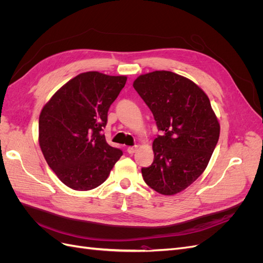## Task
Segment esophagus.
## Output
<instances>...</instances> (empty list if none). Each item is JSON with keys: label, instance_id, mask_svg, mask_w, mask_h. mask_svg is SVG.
Here are the masks:
<instances>
[{"label": "esophagus", "instance_id": "obj_1", "mask_svg": "<svg viewBox=\"0 0 263 263\" xmlns=\"http://www.w3.org/2000/svg\"><path fill=\"white\" fill-rule=\"evenodd\" d=\"M137 149H138V146H133V147H128V148H127V153L130 154V155H133V154L136 153Z\"/></svg>", "mask_w": 263, "mask_h": 263}]
</instances>
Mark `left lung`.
Returning a JSON list of instances; mask_svg holds the SVG:
<instances>
[{
    "label": "left lung",
    "mask_w": 263,
    "mask_h": 263,
    "mask_svg": "<svg viewBox=\"0 0 263 263\" xmlns=\"http://www.w3.org/2000/svg\"><path fill=\"white\" fill-rule=\"evenodd\" d=\"M133 86L161 132L153 142L154 162L141 169L142 178L156 192L174 195L208 166L219 138L217 117L201 87L171 71L141 74Z\"/></svg>",
    "instance_id": "obj_1"
}]
</instances>
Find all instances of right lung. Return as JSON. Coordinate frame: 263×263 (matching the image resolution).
Returning a JSON list of instances; mask_svg holds the SVG:
<instances>
[{"mask_svg":"<svg viewBox=\"0 0 263 263\" xmlns=\"http://www.w3.org/2000/svg\"><path fill=\"white\" fill-rule=\"evenodd\" d=\"M125 76L98 71L71 79L39 115V146L59 180L76 191L98 187L123 151L109 146L102 130L109 106L125 86Z\"/></svg>","mask_w":263,"mask_h":263,"instance_id":"obj_1","label":"right lung"}]
</instances>
